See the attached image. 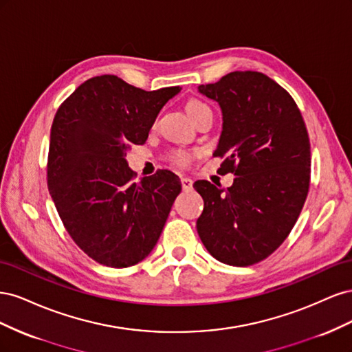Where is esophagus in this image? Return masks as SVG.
<instances>
[{
    "label": "esophagus",
    "instance_id": "1",
    "mask_svg": "<svg viewBox=\"0 0 352 352\" xmlns=\"http://www.w3.org/2000/svg\"><path fill=\"white\" fill-rule=\"evenodd\" d=\"M180 184H182V189L185 190V192H189V190H192V189H194V182H192V179H189V177H182V179H180Z\"/></svg>",
    "mask_w": 352,
    "mask_h": 352
}]
</instances>
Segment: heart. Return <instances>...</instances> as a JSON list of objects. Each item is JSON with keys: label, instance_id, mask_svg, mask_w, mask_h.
Returning <instances> with one entry per match:
<instances>
[{"label": "heart", "instance_id": "1", "mask_svg": "<svg viewBox=\"0 0 352 352\" xmlns=\"http://www.w3.org/2000/svg\"><path fill=\"white\" fill-rule=\"evenodd\" d=\"M208 109H210L208 105H207L206 102L199 101V100H190V101L186 104V111H188V114H189L190 117H192V116L197 114V113H199V111H202V110H208ZM190 158H192V155H190V154L186 153V151H175V153L170 154V160H172L173 163H176V164H179V166H186V164H189Z\"/></svg>", "mask_w": 352, "mask_h": 352}]
</instances>
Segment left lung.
Segmentation results:
<instances>
[{"label":"left lung","mask_w":352,"mask_h":352,"mask_svg":"<svg viewBox=\"0 0 352 352\" xmlns=\"http://www.w3.org/2000/svg\"><path fill=\"white\" fill-rule=\"evenodd\" d=\"M198 91L220 105L212 155L236 177L229 188L194 184L204 199L197 230L216 260L247 267L278 250L300 216L310 188V140L294 98L260 72H232Z\"/></svg>","instance_id":"left-lung-1"}]
</instances>
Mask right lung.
I'll use <instances>...</instances> for the list:
<instances>
[{
    "instance_id": "obj_1",
    "label": "right lung",
    "mask_w": 352,
    "mask_h": 352,
    "mask_svg": "<svg viewBox=\"0 0 352 352\" xmlns=\"http://www.w3.org/2000/svg\"><path fill=\"white\" fill-rule=\"evenodd\" d=\"M179 87L144 91L114 74L83 82L51 126L47 182L78 247L97 263L123 269L142 261L162 235L179 195L170 170L136 180L126 162L142 145Z\"/></svg>"
}]
</instances>
